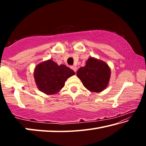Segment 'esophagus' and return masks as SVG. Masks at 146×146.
<instances>
[{"mask_svg":"<svg viewBox=\"0 0 146 146\" xmlns=\"http://www.w3.org/2000/svg\"><path fill=\"white\" fill-rule=\"evenodd\" d=\"M71 68L72 69V70H73L74 71H75V72H76V66H71Z\"/></svg>","mask_w":146,"mask_h":146,"instance_id":"1","label":"esophagus"}]
</instances>
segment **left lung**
<instances>
[{"mask_svg":"<svg viewBox=\"0 0 146 146\" xmlns=\"http://www.w3.org/2000/svg\"><path fill=\"white\" fill-rule=\"evenodd\" d=\"M76 75L85 88L98 93L108 86L111 72L108 64L97 59L90 58L84 67L79 68Z\"/></svg>","mask_w":146,"mask_h":146,"instance_id":"left-lung-1","label":"left lung"}]
</instances>
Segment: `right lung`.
Returning a JSON list of instances; mask_svg holds the SVG:
<instances>
[{
    "instance_id": "1",
    "label": "right lung",
    "mask_w": 146,
    "mask_h": 146,
    "mask_svg": "<svg viewBox=\"0 0 146 146\" xmlns=\"http://www.w3.org/2000/svg\"><path fill=\"white\" fill-rule=\"evenodd\" d=\"M75 75L74 71L65 65L58 66L51 60L36 66L34 78L39 90L48 95L55 94L62 88L68 78Z\"/></svg>"
}]
</instances>
